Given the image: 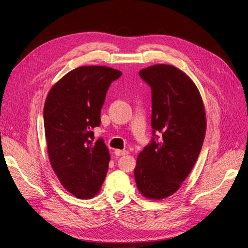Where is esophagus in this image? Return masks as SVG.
<instances>
[{
	"label": "esophagus",
	"instance_id": "obj_1",
	"mask_svg": "<svg viewBox=\"0 0 248 248\" xmlns=\"http://www.w3.org/2000/svg\"><path fill=\"white\" fill-rule=\"evenodd\" d=\"M115 154H116L117 155H125L129 154V152L125 151V150H123V151H121V150H116V151H115Z\"/></svg>",
	"mask_w": 248,
	"mask_h": 248
}]
</instances>
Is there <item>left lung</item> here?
Here are the masks:
<instances>
[{
    "label": "left lung",
    "instance_id": "8db88e82",
    "mask_svg": "<svg viewBox=\"0 0 248 248\" xmlns=\"http://www.w3.org/2000/svg\"><path fill=\"white\" fill-rule=\"evenodd\" d=\"M152 88V127L161 133L136 160L137 189L148 200L174 194L191 172L202 147L206 116L199 88L173 65L156 64L140 71ZM158 137V136H156Z\"/></svg>",
    "mask_w": 248,
    "mask_h": 248
}]
</instances>
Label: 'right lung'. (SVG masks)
I'll use <instances>...</instances> for the list:
<instances>
[{
  "label": "right lung",
  "mask_w": 248,
  "mask_h": 248,
  "mask_svg": "<svg viewBox=\"0 0 248 248\" xmlns=\"http://www.w3.org/2000/svg\"><path fill=\"white\" fill-rule=\"evenodd\" d=\"M122 72L107 66H81L49 90L44 124L49 163L65 189L77 199H93L101 190L110 153L102 138L93 141L101 110L112 81Z\"/></svg>",
  "instance_id": "right-lung-1"
}]
</instances>
